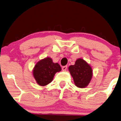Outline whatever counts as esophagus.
<instances>
[{"mask_svg": "<svg viewBox=\"0 0 121 121\" xmlns=\"http://www.w3.org/2000/svg\"><path fill=\"white\" fill-rule=\"evenodd\" d=\"M67 68H68V66H67V65H66V66H63L62 67V70L63 71H66Z\"/></svg>", "mask_w": 121, "mask_h": 121, "instance_id": "esophagus-1", "label": "esophagus"}]
</instances>
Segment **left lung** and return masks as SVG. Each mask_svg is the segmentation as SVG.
I'll use <instances>...</instances> for the list:
<instances>
[{"mask_svg":"<svg viewBox=\"0 0 121 121\" xmlns=\"http://www.w3.org/2000/svg\"><path fill=\"white\" fill-rule=\"evenodd\" d=\"M69 70L77 87L84 88L90 83L92 77V70L82 59H77L74 65L69 66Z\"/></svg>","mask_w":121,"mask_h":121,"instance_id":"8db88e82","label":"left lung"}]
</instances>
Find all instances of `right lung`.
Returning a JSON list of instances; mask_svg holds the SVG:
<instances>
[{
  "instance_id": "1",
  "label": "right lung",
  "mask_w": 121,
  "mask_h": 121,
  "mask_svg": "<svg viewBox=\"0 0 121 121\" xmlns=\"http://www.w3.org/2000/svg\"><path fill=\"white\" fill-rule=\"evenodd\" d=\"M60 71V65L53 63L52 59L48 57L37 63L34 69L33 75L37 84L45 86L52 82L55 73Z\"/></svg>"
}]
</instances>
